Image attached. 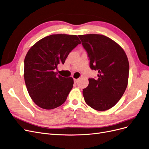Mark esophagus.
I'll list each match as a JSON object with an SVG mask.
<instances>
[{
    "instance_id": "obj_1",
    "label": "esophagus",
    "mask_w": 149,
    "mask_h": 149,
    "mask_svg": "<svg viewBox=\"0 0 149 149\" xmlns=\"http://www.w3.org/2000/svg\"><path fill=\"white\" fill-rule=\"evenodd\" d=\"M74 82H75V83H77V82L79 81V79H74Z\"/></svg>"
}]
</instances>
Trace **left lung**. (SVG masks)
Here are the masks:
<instances>
[{"mask_svg":"<svg viewBox=\"0 0 149 149\" xmlns=\"http://www.w3.org/2000/svg\"><path fill=\"white\" fill-rule=\"evenodd\" d=\"M90 60V68L98 71L97 79H89L83 89L86 104L97 111L113 107L122 97L128 80L129 63L119 45L102 35H79Z\"/></svg>","mask_w":149,"mask_h":149,"instance_id":"left-lung-1","label":"left lung"}]
</instances>
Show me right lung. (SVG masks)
<instances>
[{"instance_id": "add662e5", "label": "right lung", "mask_w": 149, "mask_h": 149, "mask_svg": "<svg viewBox=\"0 0 149 149\" xmlns=\"http://www.w3.org/2000/svg\"><path fill=\"white\" fill-rule=\"evenodd\" d=\"M80 43L77 35H51L29 50L24 60V80L30 97L38 107L52 109L66 101L74 80L57 75L55 70Z\"/></svg>"}]
</instances>
